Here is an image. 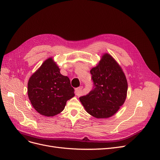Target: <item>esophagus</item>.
Returning a JSON list of instances; mask_svg holds the SVG:
<instances>
[{
    "instance_id": "obj_1",
    "label": "esophagus",
    "mask_w": 160,
    "mask_h": 160,
    "mask_svg": "<svg viewBox=\"0 0 160 160\" xmlns=\"http://www.w3.org/2000/svg\"><path fill=\"white\" fill-rule=\"evenodd\" d=\"M82 87H79L77 88H75V94L77 96H80L82 93Z\"/></svg>"
}]
</instances>
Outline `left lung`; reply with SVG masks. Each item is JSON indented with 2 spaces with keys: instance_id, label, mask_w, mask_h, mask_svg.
<instances>
[{
  "instance_id": "8db88e82",
  "label": "left lung",
  "mask_w": 160,
  "mask_h": 160,
  "mask_svg": "<svg viewBox=\"0 0 160 160\" xmlns=\"http://www.w3.org/2000/svg\"><path fill=\"white\" fill-rule=\"evenodd\" d=\"M94 88L79 98L85 111L96 118H108L120 109L127 97L128 82L122 68L105 52L90 70Z\"/></svg>"
}]
</instances>
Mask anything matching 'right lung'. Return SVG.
Returning <instances> with one entry per match:
<instances>
[{
    "instance_id": "1",
    "label": "right lung",
    "mask_w": 160,
    "mask_h": 160,
    "mask_svg": "<svg viewBox=\"0 0 160 160\" xmlns=\"http://www.w3.org/2000/svg\"><path fill=\"white\" fill-rule=\"evenodd\" d=\"M52 57L42 63L28 79L27 93L34 109L45 117H54L75 96L70 79L62 75Z\"/></svg>"
}]
</instances>
